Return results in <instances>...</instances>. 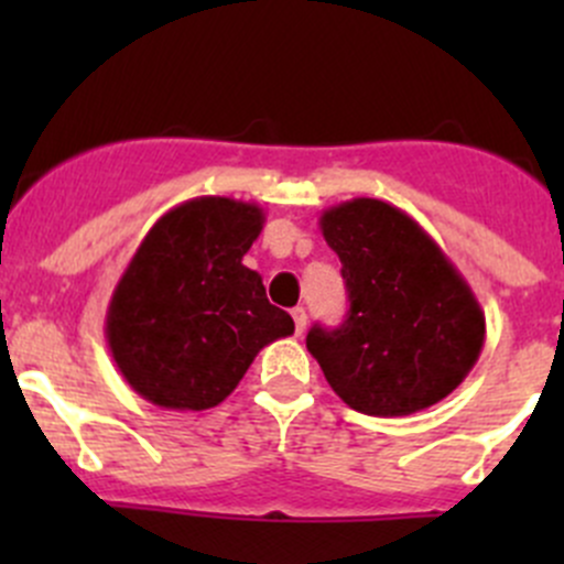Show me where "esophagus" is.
Segmentation results:
<instances>
[{"mask_svg":"<svg viewBox=\"0 0 564 564\" xmlns=\"http://www.w3.org/2000/svg\"><path fill=\"white\" fill-rule=\"evenodd\" d=\"M292 318H294V329H297V335L305 333V324H308V316H305V308H294L292 311Z\"/></svg>","mask_w":564,"mask_h":564,"instance_id":"obj_1","label":"esophagus"}]
</instances>
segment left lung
<instances>
[{"label":"left lung","instance_id":"left-lung-1","mask_svg":"<svg viewBox=\"0 0 564 564\" xmlns=\"http://www.w3.org/2000/svg\"><path fill=\"white\" fill-rule=\"evenodd\" d=\"M349 314L305 338L329 388L373 417H403L451 395L486 340V316L453 261L403 209L351 198L324 209Z\"/></svg>","mask_w":564,"mask_h":564}]
</instances>
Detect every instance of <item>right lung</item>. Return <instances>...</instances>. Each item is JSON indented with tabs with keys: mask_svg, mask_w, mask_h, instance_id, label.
<instances>
[{
	"mask_svg": "<svg viewBox=\"0 0 564 564\" xmlns=\"http://www.w3.org/2000/svg\"><path fill=\"white\" fill-rule=\"evenodd\" d=\"M261 226L256 204L198 196L147 231L106 311L108 349L141 398L180 412L218 406L267 344L294 333L242 264Z\"/></svg>",
	"mask_w": 564,
	"mask_h": 564,
	"instance_id": "1",
	"label": "right lung"
}]
</instances>
